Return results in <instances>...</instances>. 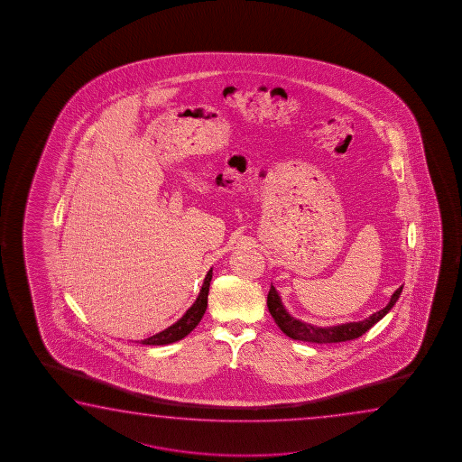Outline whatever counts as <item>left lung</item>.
<instances>
[{
	"label": "left lung",
	"mask_w": 462,
	"mask_h": 462,
	"mask_svg": "<svg viewBox=\"0 0 462 462\" xmlns=\"http://www.w3.org/2000/svg\"><path fill=\"white\" fill-rule=\"evenodd\" d=\"M401 292H402V286H399L398 290L393 292L392 299L386 307L378 312L372 313L365 320L349 321V323H341V325H333V327H317V325H310V323H305V321L292 317L286 310V307L282 305V296L278 294L274 286L270 288L266 305L273 317L274 323L280 327L286 337L298 339V341H305V343L327 345V343L351 341V339L362 337L365 331L375 325L376 321L382 320L384 315L392 310L393 305L396 304Z\"/></svg>",
	"instance_id": "obj_1"
}]
</instances>
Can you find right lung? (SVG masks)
<instances>
[{
	"instance_id": "1",
	"label": "right lung",
	"mask_w": 462,
	"mask_h": 462,
	"mask_svg": "<svg viewBox=\"0 0 462 462\" xmlns=\"http://www.w3.org/2000/svg\"><path fill=\"white\" fill-rule=\"evenodd\" d=\"M211 276H213V268L208 270V273L205 276L202 290L197 296L196 302L189 307L186 313L180 317V320L172 323L171 327L160 331L153 337L142 339L141 345L149 346H163L171 345L180 341L182 337H188L192 329L196 328L199 321L202 320L205 310H207V304H208V290H210Z\"/></svg>"
}]
</instances>
